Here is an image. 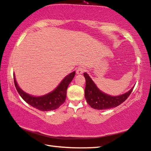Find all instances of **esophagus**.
Wrapping results in <instances>:
<instances>
[{
	"label": "esophagus",
	"instance_id": "obj_1",
	"mask_svg": "<svg viewBox=\"0 0 151 151\" xmlns=\"http://www.w3.org/2000/svg\"><path fill=\"white\" fill-rule=\"evenodd\" d=\"M85 71V68L84 67H82V66H80V67H78L77 69H76V72L77 75H81V74H83Z\"/></svg>",
	"mask_w": 151,
	"mask_h": 151
}]
</instances>
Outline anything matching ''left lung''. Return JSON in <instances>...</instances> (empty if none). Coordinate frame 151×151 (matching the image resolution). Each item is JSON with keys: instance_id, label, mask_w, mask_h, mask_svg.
<instances>
[{"instance_id": "1", "label": "left lung", "mask_w": 151, "mask_h": 151, "mask_svg": "<svg viewBox=\"0 0 151 151\" xmlns=\"http://www.w3.org/2000/svg\"><path fill=\"white\" fill-rule=\"evenodd\" d=\"M86 80L85 96L87 103L92 108L97 110L109 109L120 105L127 100L133 88L120 96H112L101 92L86 73H84Z\"/></svg>"}]
</instances>
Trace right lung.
Wrapping results in <instances>:
<instances>
[{"label": "right lung", "instance_id": "add662e5", "mask_svg": "<svg viewBox=\"0 0 151 151\" xmlns=\"http://www.w3.org/2000/svg\"><path fill=\"white\" fill-rule=\"evenodd\" d=\"M75 72L71 73L63 79L57 88L45 96L35 97L25 93L18 86L14 76V83L18 93L22 99L30 106L42 111H50L59 108L65 102L66 91L70 82L75 77Z\"/></svg>", "mask_w": 151, "mask_h": 151}]
</instances>
